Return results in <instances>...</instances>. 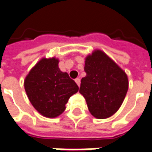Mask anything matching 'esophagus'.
<instances>
[{"mask_svg":"<svg viewBox=\"0 0 152 152\" xmlns=\"http://www.w3.org/2000/svg\"><path fill=\"white\" fill-rule=\"evenodd\" d=\"M75 81H76V83L77 84V86L80 87V78H76V79L75 80Z\"/></svg>","mask_w":152,"mask_h":152,"instance_id":"1","label":"esophagus"}]
</instances>
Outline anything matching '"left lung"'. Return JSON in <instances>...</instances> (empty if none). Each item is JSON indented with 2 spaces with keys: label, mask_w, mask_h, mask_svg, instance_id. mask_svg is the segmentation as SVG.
Listing matches in <instances>:
<instances>
[{
  "label": "left lung",
  "mask_w": 152,
  "mask_h": 152,
  "mask_svg": "<svg viewBox=\"0 0 152 152\" xmlns=\"http://www.w3.org/2000/svg\"><path fill=\"white\" fill-rule=\"evenodd\" d=\"M86 76L81 79L80 93L89 112L97 119H107L121 107L129 89L127 74L100 50L87 55Z\"/></svg>",
  "instance_id": "obj_1"
}]
</instances>
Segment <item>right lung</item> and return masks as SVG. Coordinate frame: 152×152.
I'll return each mask as SVG.
<instances>
[{
  "label": "right lung",
  "instance_id": "1",
  "mask_svg": "<svg viewBox=\"0 0 152 152\" xmlns=\"http://www.w3.org/2000/svg\"><path fill=\"white\" fill-rule=\"evenodd\" d=\"M55 57L42 58L24 80V89L31 105L45 117L55 118L66 109L68 99L79 87L58 67Z\"/></svg>",
  "mask_w": 152,
  "mask_h": 152
}]
</instances>
